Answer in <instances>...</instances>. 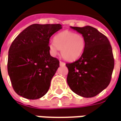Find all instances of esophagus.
<instances>
[{
  "mask_svg": "<svg viewBox=\"0 0 121 121\" xmlns=\"http://www.w3.org/2000/svg\"><path fill=\"white\" fill-rule=\"evenodd\" d=\"M60 66H65V63L63 62V61H60Z\"/></svg>",
  "mask_w": 121,
  "mask_h": 121,
  "instance_id": "obj_1",
  "label": "esophagus"
}]
</instances>
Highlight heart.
Here are the masks:
<instances>
[{
	"label": "heart",
	"mask_w": 121,
	"mask_h": 121,
	"mask_svg": "<svg viewBox=\"0 0 121 121\" xmlns=\"http://www.w3.org/2000/svg\"><path fill=\"white\" fill-rule=\"evenodd\" d=\"M86 47V40L80 34L65 30L58 33L54 40L50 41L49 50L52 55H56L58 50L65 60L72 61L80 58Z\"/></svg>",
	"instance_id": "heart-1"
}]
</instances>
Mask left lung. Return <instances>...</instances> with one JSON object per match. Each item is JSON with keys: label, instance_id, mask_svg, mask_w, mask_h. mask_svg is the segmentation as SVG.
I'll list each match as a JSON object with an SVG mask.
<instances>
[{"label": "left lung", "instance_id": "left-lung-1", "mask_svg": "<svg viewBox=\"0 0 121 121\" xmlns=\"http://www.w3.org/2000/svg\"><path fill=\"white\" fill-rule=\"evenodd\" d=\"M71 28L84 36L86 47L78 60L66 64L69 70L67 84L77 95L93 97L111 80L114 66L112 46L106 36L92 26Z\"/></svg>", "mask_w": 121, "mask_h": 121}]
</instances>
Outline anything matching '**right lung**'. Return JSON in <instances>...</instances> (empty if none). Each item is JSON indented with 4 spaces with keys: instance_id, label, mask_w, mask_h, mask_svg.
Wrapping results in <instances>:
<instances>
[{
    "instance_id": "obj_1",
    "label": "right lung",
    "mask_w": 121,
    "mask_h": 121,
    "mask_svg": "<svg viewBox=\"0 0 121 121\" xmlns=\"http://www.w3.org/2000/svg\"><path fill=\"white\" fill-rule=\"evenodd\" d=\"M62 28L57 24H34L25 28L9 50L7 70L17 95L28 99L42 97L48 91L59 60L51 56L49 41Z\"/></svg>"
}]
</instances>
